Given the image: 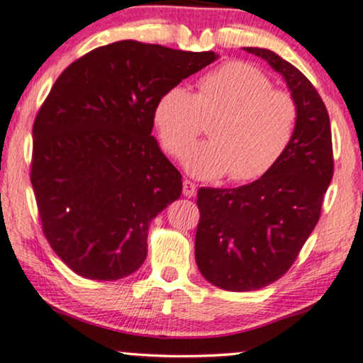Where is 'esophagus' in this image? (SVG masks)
<instances>
[{"mask_svg":"<svg viewBox=\"0 0 363 363\" xmlns=\"http://www.w3.org/2000/svg\"><path fill=\"white\" fill-rule=\"evenodd\" d=\"M196 184L192 181H187V179H184V182H182V194H184L186 197H192L196 194Z\"/></svg>","mask_w":363,"mask_h":363,"instance_id":"esophagus-1","label":"esophagus"}]
</instances>
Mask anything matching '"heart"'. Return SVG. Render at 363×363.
I'll return each mask as SVG.
<instances>
[{"label":"heart","mask_w":363,"mask_h":363,"mask_svg":"<svg viewBox=\"0 0 363 363\" xmlns=\"http://www.w3.org/2000/svg\"><path fill=\"white\" fill-rule=\"evenodd\" d=\"M216 116L209 141L190 150L202 121ZM154 122L171 155H182L192 176L236 182L263 177L279 162L298 125V105L288 91L274 90L263 72L229 62L197 80V91L176 85L157 100Z\"/></svg>","instance_id":"heart-1"}]
</instances>
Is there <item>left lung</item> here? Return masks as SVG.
<instances>
[{
    "label": "left lung",
    "mask_w": 363,
    "mask_h": 363,
    "mask_svg": "<svg viewBox=\"0 0 363 363\" xmlns=\"http://www.w3.org/2000/svg\"><path fill=\"white\" fill-rule=\"evenodd\" d=\"M245 50L266 60L286 82L298 105V125L279 162L258 181L197 191V268L228 291L259 290L290 269L318 223L333 176L330 117L318 91L272 50Z\"/></svg>",
    "instance_id": "obj_1"
}]
</instances>
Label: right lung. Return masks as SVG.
Returning a JSON list of instances; mask_svg holds the SVG:
<instances>
[{
  "instance_id": "right-lung-1",
  "label": "right lung",
  "mask_w": 363,
  "mask_h": 363,
  "mask_svg": "<svg viewBox=\"0 0 363 363\" xmlns=\"http://www.w3.org/2000/svg\"><path fill=\"white\" fill-rule=\"evenodd\" d=\"M218 58L122 40L63 70L33 123L31 186L45 238L80 277L125 278L182 176L152 137L157 100Z\"/></svg>"
}]
</instances>
